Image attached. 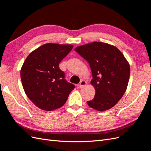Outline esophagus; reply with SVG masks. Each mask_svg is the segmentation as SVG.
<instances>
[{"label": "esophagus", "mask_w": 151, "mask_h": 151, "mask_svg": "<svg viewBox=\"0 0 151 151\" xmlns=\"http://www.w3.org/2000/svg\"><path fill=\"white\" fill-rule=\"evenodd\" d=\"M86 84H87V83H86V81L82 80V81L80 82V83H79V88H83V87H84V86L86 85Z\"/></svg>", "instance_id": "34e87169"}]
</instances>
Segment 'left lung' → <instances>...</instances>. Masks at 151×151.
Segmentation results:
<instances>
[{"instance_id":"obj_1","label":"left lung","mask_w":151,"mask_h":151,"mask_svg":"<svg viewBox=\"0 0 151 151\" xmlns=\"http://www.w3.org/2000/svg\"><path fill=\"white\" fill-rule=\"evenodd\" d=\"M89 63L95 88L94 98L87 101L99 111L113 107L122 98L129 83L130 68L122 53L115 47L93 42L74 49Z\"/></svg>"}]
</instances>
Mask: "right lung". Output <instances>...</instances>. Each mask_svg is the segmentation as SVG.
<instances>
[{
  "label": "right lung",
  "mask_w": 151,
  "mask_h": 151,
  "mask_svg": "<svg viewBox=\"0 0 151 151\" xmlns=\"http://www.w3.org/2000/svg\"><path fill=\"white\" fill-rule=\"evenodd\" d=\"M73 48L72 45L47 43L32 52L21 70L22 87L27 96L45 111L62 107L75 86L65 79L59 63Z\"/></svg>",
  "instance_id": "obj_1"
}]
</instances>
